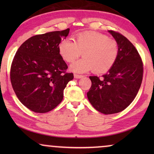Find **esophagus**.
I'll return each mask as SVG.
<instances>
[{
    "mask_svg": "<svg viewBox=\"0 0 154 154\" xmlns=\"http://www.w3.org/2000/svg\"><path fill=\"white\" fill-rule=\"evenodd\" d=\"M84 75H79V74H74V78L75 79H81V78H83Z\"/></svg>",
    "mask_w": 154,
    "mask_h": 154,
    "instance_id": "esophagus-1",
    "label": "esophagus"
}]
</instances>
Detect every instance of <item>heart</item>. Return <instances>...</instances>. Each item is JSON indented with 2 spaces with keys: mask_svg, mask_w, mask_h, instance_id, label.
Masks as SVG:
<instances>
[{
  "mask_svg": "<svg viewBox=\"0 0 154 154\" xmlns=\"http://www.w3.org/2000/svg\"><path fill=\"white\" fill-rule=\"evenodd\" d=\"M60 56L67 63H72L81 53L83 57L73 63L70 69L84 73L93 70L96 73L109 71L114 65L119 54L116 40L95 31H85L75 35L74 42L64 39L59 45Z\"/></svg>",
  "mask_w": 154,
  "mask_h": 154,
  "instance_id": "obj_1",
  "label": "heart"
}]
</instances>
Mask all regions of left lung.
Masks as SVG:
<instances>
[{
  "mask_svg": "<svg viewBox=\"0 0 154 154\" xmlns=\"http://www.w3.org/2000/svg\"><path fill=\"white\" fill-rule=\"evenodd\" d=\"M119 46L112 68L102 78L90 76L92 85L87 96L96 110L104 114L123 111L132 102L143 77L142 58L131 42L119 32L109 31Z\"/></svg>",
  "mask_w": 154,
  "mask_h": 154,
  "instance_id": "1",
  "label": "left lung"
}]
</instances>
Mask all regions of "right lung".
Returning a JSON list of instances; mask_svg holds the SVG:
<instances>
[{
  "label": "right lung",
  "mask_w": 154,
  "mask_h": 154,
  "mask_svg": "<svg viewBox=\"0 0 154 154\" xmlns=\"http://www.w3.org/2000/svg\"><path fill=\"white\" fill-rule=\"evenodd\" d=\"M69 29L35 35L17 51L10 68V81L19 100L35 113L52 110L63 100L64 90L73 79L59 52Z\"/></svg>",
  "instance_id": "1"
}]
</instances>
